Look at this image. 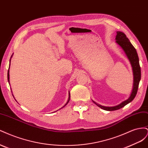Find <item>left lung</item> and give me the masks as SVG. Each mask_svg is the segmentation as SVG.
<instances>
[{"instance_id":"left-lung-1","label":"left lung","mask_w":148,"mask_h":148,"mask_svg":"<svg viewBox=\"0 0 148 148\" xmlns=\"http://www.w3.org/2000/svg\"><path fill=\"white\" fill-rule=\"evenodd\" d=\"M115 40L116 43L123 49L125 55H126L128 59L129 60L130 62L133 70V84L132 91L130 97L127 100L123 101L117 106L112 107L103 106L92 101V102L98 107H99L100 108L107 111H113L120 109L123 107L129 104L130 102H131L136 95L139 83H140L141 79V68L140 66V63H139L138 56L135 48L133 47L130 41H129L128 38H127V36L123 33L121 32V31H117V35H116Z\"/></svg>"}]
</instances>
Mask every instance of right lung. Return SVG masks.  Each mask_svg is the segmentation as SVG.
Listing matches in <instances>:
<instances>
[{
    "mask_svg": "<svg viewBox=\"0 0 148 148\" xmlns=\"http://www.w3.org/2000/svg\"><path fill=\"white\" fill-rule=\"evenodd\" d=\"M12 56H13V54L12 55V56H11V58H10V60H11V59H12ZM9 69H10V66H9V69H8V73H7V78H8V83H10V80H9V79H10V77H9ZM69 99H68V101H67V102H66V104L62 107H61V108L60 109H61L62 108H63V107H64L67 104H68L69 103V101H70V92H69Z\"/></svg>",
    "mask_w": 148,
    "mask_h": 148,
    "instance_id": "right-lung-1",
    "label": "right lung"
}]
</instances>
